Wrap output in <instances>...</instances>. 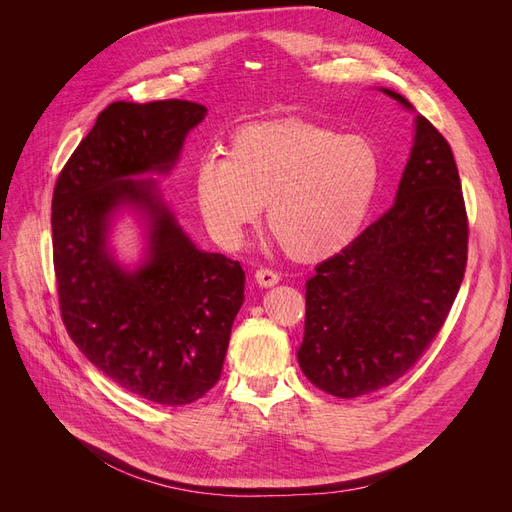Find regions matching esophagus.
Listing matches in <instances>:
<instances>
[{"label":"esophagus","instance_id":"esophagus-1","mask_svg":"<svg viewBox=\"0 0 512 512\" xmlns=\"http://www.w3.org/2000/svg\"><path fill=\"white\" fill-rule=\"evenodd\" d=\"M254 277H256V284L265 286V288H269V286H275L277 282H280V273L273 271V269H267V267L258 269Z\"/></svg>","mask_w":512,"mask_h":512}]
</instances>
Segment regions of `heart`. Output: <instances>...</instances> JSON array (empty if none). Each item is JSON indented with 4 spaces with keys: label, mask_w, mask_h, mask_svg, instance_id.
I'll return each instance as SVG.
<instances>
[{
    "label": "heart",
    "mask_w": 512,
    "mask_h": 512,
    "mask_svg": "<svg viewBox=\"0 0 512 512\" xmlns=\"http://www.w3.org/2000/svg\"><path fill=\"white\" fill-rule=\"evenodd\" d=\"M380 183L367 138L316 121L252 123L230 136L224 156L194 173L200 215L213 239L237 247L267 205V224L286 254L327 258L359 235Z\"/></svg>",
    "instance_id": "obj_1"
}]
</instances>
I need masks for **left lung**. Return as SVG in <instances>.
Masks as SVG:
<instances>
[{
	"label": "left lung",
	"mask_w": 512,
	"mask_h": 512,
	"mask_svg": "<svg viewBox=\"0 0 512 512\" xmlns=\"http://www.w3.org/2000/svg\"><path fill=\"white\" fill-rule=\"evenodd\" d=\"M466 262L468 213L453 151L418 115L393 207L305 284L297 356L307 380L344 399L399 380L444 327Z\"/></svg>",
	"instance_id": "left-lung-1"
}]
</instances>
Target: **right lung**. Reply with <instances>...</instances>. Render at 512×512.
I'll list each match as a JSON object with an SVG mask.
<instances>
[{
    "label": "right lung",
    "instance_id": "right-lung-1",
    "mask_svg": "<svg viewBox=\"0 0 512 512\" xmlns=\"http://www.w3.org/2000/svg\"><path fill=\"white\" fill-rule=\"evenodd\" d=\"M207 115L203 104L113 102L61 168L53 190V267L72 342L121 389L153 404L185 406L220 380L243 303L237 260L185 237L151 181L166 173ZM121 202L152 220L150 258L123 272L105 252V222Z\"/></svg>",
    "mask_w": 512,
    "mask_h": 512
}]
</instances>
